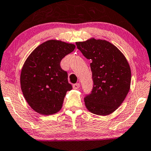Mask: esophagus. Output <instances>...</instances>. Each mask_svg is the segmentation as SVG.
Segmentation results:
<instances>
[{
  "label": "esophagus",
  "mask_w": 151,
  "mask_h": 151,
  "mask_svg": "<svg viewBox=\"0 0 151 151\" xmlns=\"http://www.w3.org/2000/svg\"><path fill=\"white\" fill-rule=\"evenodd\" d=\"M79 87H80V84L79 83H75V84L73 85L74 89H78V88H79Z\"/></svg>",
  "instance_id": "34e87169"
}]
</instances>
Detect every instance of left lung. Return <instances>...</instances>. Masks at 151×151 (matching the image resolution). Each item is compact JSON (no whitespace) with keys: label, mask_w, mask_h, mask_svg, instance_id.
I'll list each match as a JSON object with an SVG mask.
<instances>
[{"label":"left lung","mask_w":151,"mask_h":151,"mask_svg":"<svg viewBox=\"0 0 151 151\" xmlns=\"http://www.w3.org/2000/svg\"><path fill=\"white\" fill-rule=\"evenodd\" d=\"M76 45L86 58L92 60L93 87L84 98L87 109L99 116L113 113L129 91L131 70L128 62L116 46L106 40L91 38Z\"/></svg>","instance_id":"obj_1"}]
</instances>
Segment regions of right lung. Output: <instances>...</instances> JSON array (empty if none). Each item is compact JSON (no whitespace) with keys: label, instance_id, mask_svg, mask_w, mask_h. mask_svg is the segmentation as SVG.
I'll list each match as a JSON object with an SVG mask.
<instances>
[{"label":"right lung","instance_id":"add662e5","mask_svg":"<svg viewBox=\"0 0 151 151\" xmlns=\"http://www.w3.org/2000/svg\"><path fill=\"white\" fill-rule=\"evenodd\" d=\"M74 49L73 44L51 40L38 46L25 61L21 88L26 102L38 114L51 115L62 108L67 91L72 86L60 63Z\"/></svg>","mask_w":151,"mask_h":151}]
</instances>
